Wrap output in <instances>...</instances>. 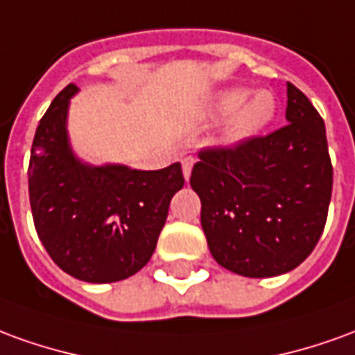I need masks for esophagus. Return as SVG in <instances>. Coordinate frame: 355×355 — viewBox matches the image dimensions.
Listing matches in <instances>:
<instances>
[{
	"instance_id": "obj_1",
	"label": "esophagus",
	"mask_w": 355,
	"mask_h": 355,
	"mask_svg": "<svg viewBox=\"0 0 355 355\" xmlns=\"http://www.w3.org/2000/svg\"><path fill=\"white\" fill-rule=\"evenodd\" d=\"M194 163H196V159H194V157H190V155L182 159V173H184L186 180L190 178V173H192V167H194Z\"/></svg>"
}]
</instances>
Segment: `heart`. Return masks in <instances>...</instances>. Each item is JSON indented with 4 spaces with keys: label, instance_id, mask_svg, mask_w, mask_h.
Instances as JSON below:
<instances>
[{
    "label": "heart",
    "instance_id": "heart-1",
    "mask_svg": "<svg viewBox=\"0 0 355 355\" xmlns=\"http://www.w3.org/2000/svg\"><path fill=\"white\" fill-rule=\"evenodd\" d=\"M277 111V101L271 92H255L248 98V92L242 88H230L220 92L213 105V115L227 117L232 115L229 125L230 140H246L250 136L257 135L263 126L271 123Z\"/></svg>",
    "mask_w": 355,
    "mask_h": 355
}]
</instances>
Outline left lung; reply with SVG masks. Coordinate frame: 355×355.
Here are the masks:
<instances>
[{
  "instance_id": "8db88e82",
  "label": "left lung",
  "mask_w": 355,
  "mask_h": 355,
  "mask_svg": "<svg viewBox=\"0 0 355 355\" xmlns=\"http://www.w3.org/2000/svg\"><path fill=\"white\" fill-rule=\"evenodd\" d=\"M286 94L288 125L202 148L190 177L215 261L252 279L292 271L313 252L333 192L323 119L294 84Z\"/></svg>"
}]
</instances>
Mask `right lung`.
<instances>
[{"label":"right lung","instance_id":"right-lung-1","mask_svg":"<svg viewBox=\"0 0 355 355\" xmlns=\"http://www.w3.org/2000/svg\"><path fill=\"white\" fill-rule=\"evenodd\" d=\"M76 90L69 84L57 94L34 135L28 165L34 227L49 257L71 277L123 281L150 261L184 177L180 163L136 171L74 159L65 119Z\"/></svg>","mask_w":355,"mask_h":355}]
</instances>
